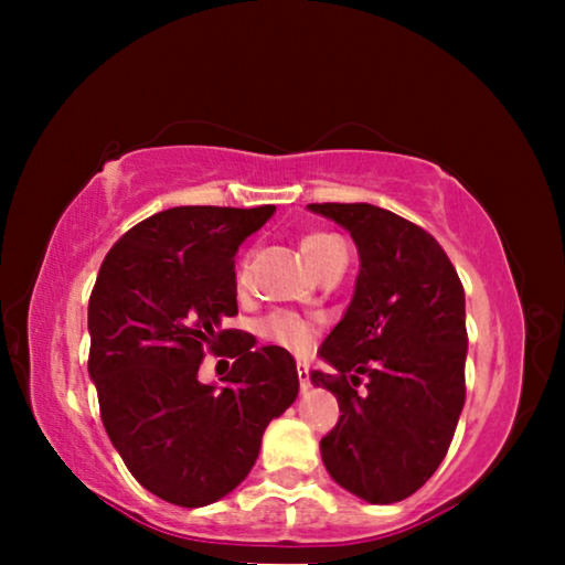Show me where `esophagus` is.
<instances>
[{
  "label": "esophagus",
  "instance_id": "esophagus-1",
  "mask_svg": "<svg viewBox=\"0 0 565 565\" xmlns=\"http://www.w3.org/2000/svg\"><path fill=\"white\" fill-rule=\"evenodd\" d=\"M296 374H299V386H301V391H309V386H311L309 366H306V363H296Z\"/></svg>",
  "mask_w": 565,
  "mask_h": 565
}]
</instances>
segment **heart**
Instances as JSON below:
<instances>
[{"mask_svg": "<svg viewBox=\"0 0 565 565\" xmlns=\"http://www.w3.org/2000/svg\"><path fill=\"white\" fill-rule=\"evenodd\" d=\"M301 252L306 256V262L321 274L331 262L347 256V246H343L337 234L309 232L301 236ZM248 274H252V254H244L236 266L238 286L248 284ZM259 331L264 339L274 341L276 347H284L294 353H303L311 347L313 333H317V323L299 317V313L294 311H274L259 323Z\"/></svg>", "mask_w": 565, "mask_h": 565, "instance_id": "heart-1", "label": "heart"}]
</instances>
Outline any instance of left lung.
Masks as SVG:
<instances>
[{"label": "left lung", "mask_w": 565, "mask_h": 565, "mask_svg": "<svg viewBox=\"0 0 565 565\" xmlns=\"http://www.w3.org/2000/svg\"><path fill=\"white\" fill-rule=\"evenodd\" d=\"M309 209L347 228L361 262L349 309L319 349L333 374H311L341 408L321 438L323 466L363 501H404L444 461L466 401L463 286L441 244L398 214Z\"/></svg>", "instance_id": "obj_1"}]
</instances>
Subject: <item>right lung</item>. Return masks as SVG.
Instances as JSON below:
<instances>
[{"label": "right lung", "mask_w": 565, "mask_h": 565, "mask_svg": "<svg viewBox=\"0 0 565 565\" xmlns=\"http://www.w3.org/2000/svg\"><path fill=\"white\" fill-rule=\"evenodd\" d=\"M276 206H174L109 248L89 296V376L131 476L184 509L232 493L269 420L299 394L294 356L254 349L236 317L234 256ZM235 359L222 390L195 379L203 351Z\"/></svg>", "instance_id": "1"}]
</instances>
